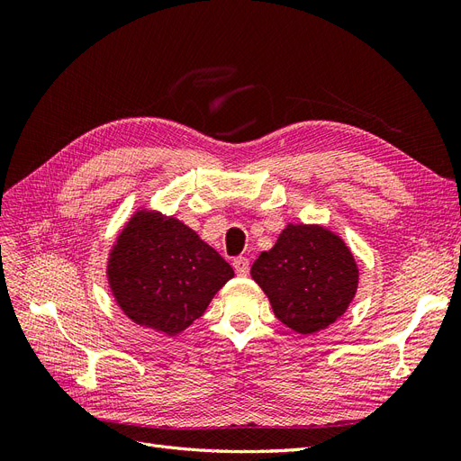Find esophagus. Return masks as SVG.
I'll use <instances>...</instances> for the list:
<instances>
[{
	"instance_id": "esophagus-1",
	"label": "esophagus",
	"mask_w": 461,
	"mask_h": 461,
	"mask_svg": "<svg viewBox=\"0 0 461 461\" xmlns=\"http://www.w3.org/2000/svg\"><path fill=\"white\" fill-rule=\"evenodd\" d=\"M232 267H234V271H236V275H240V276H248V273H249V261L246 259V258H236L234 261H232Z\"/></svg>"
}]
</instances>
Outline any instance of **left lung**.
I'll use <instances>...</instances> for the list:
<instances>
[{
    "label": "left lung",
    "mask_w": 461,
    "mask_h": 461,
    "mask_svg": "<svg viewBox=\"0 0 461 461\" xmlns=\"http://www.w3.org/2000/svg\"><path fill=\"white\" fill-rule=\"evenodd\" d=\"M275 317L303 337L339 321L352 303L359 269L342 236L323 225H288L252 265Z\"/></svg>",
    "instance_id": "8db88e82"
}]
</instances>
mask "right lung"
<instances>
[{"mask_svg":"<svg viewBox=\"0 0 461 461\" xmlns=\"http://www.w3.org/2000/svg\"><path fill=\"white\" fill-rule=\"evenodd\" d=\"M105 275L124 315L176 337L203 315L234 271L183 221L138 207L109 249Z\"/></svg>","mask_w":461,"mask_h":461,"instance_id":"add662e5","label":"right lung"}]
</instances>
